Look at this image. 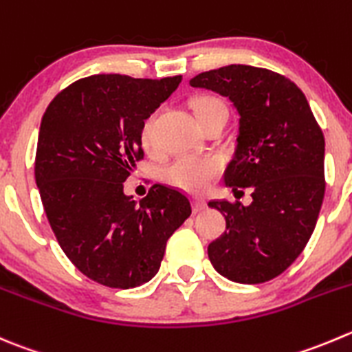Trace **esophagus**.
I'll list each match as a JSON object with an SVG mask.
<instances>
[{"instance_id": "1", "label": "esophagus", "mask_w": 352, "mask_h": 352, "mask_svg": "<svg viewBox=\"0 0 352 352\" xmlns=\"http://www.w3.org/2000/svg\"><path fill=\"white\" fill-rule=\"evenodd\" d=\"M204 208H206V201H204V199H194L192 201L194 213H201V211H203Z\"/></svg>"}]
</instances>
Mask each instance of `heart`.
Here are the masks:
<instances>
[{
  "label": "heart",
  "instance_id": "obj_1",
  "mask_svg": "<svg viewBox=\"0 0 352 352\" xmlns=\"http://www.w3.org/2000/svg\"><path fill=\"white\" fill-rule=\"evenodd\" d=\"M192 111L196 118H203L204 115L217 110H227L223 101L213 96H201L192 101ZM141 142L146 149H155V138H153L151 118L146 120L141 127ZM220 172V163L214 158H201V156L184 155L173 160L162 172V179L173 187H179L189 192H201L208 187V184Z\"/></svg>",
  "mask_w": 352,
  "mask_h": 352
}]
</instances>
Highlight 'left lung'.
I'll return each mask as SVG.
<instances>
[{
  "mask_svg": "<svg viewBox=\"0 0 352 352\" xmlns=\"http://www.w3.org/2000/svg\"><path fill=\"white\" fill-rule=\"evenodd\" d=\"M192 87L230 100L239 113L225 186L251 187L252 203L210 201L227 230L208 245L211 265L237 284L278 277L308 244L325 194V139L308 100L287 77L228 65L190 78Z\"/></svg>",
  "mask_w": 352,
  "mask_h": 352,
  "instance_id": "1",
  "label": "left lung"
}]
</instances>
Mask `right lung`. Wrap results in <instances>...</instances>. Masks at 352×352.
<instances>
[{
  "mask_svg": "<svg viewBox=\"0 0 352 352\" xmlns=\"http://www.w3.org/2000/svg\"><path fill=\"white\" fill-rule=\"evenodd\" d=\"M182 77L100 74L61 91L41 120L36 184L67 258L91 280L131 289L160 270L166 241L190 217V201L155 184L144 199L124 182L144 156L141 127Z\"/></svg>",
  "mask_w": 352,
  "mask_h": 352,
  "instance_id": "obj_1",
  "label": "right lung"
}]
</instances>
